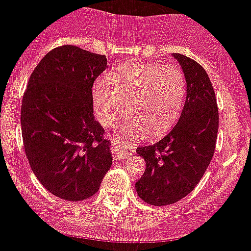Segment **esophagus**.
<instances>
[{
    "instance_id": "obj_1",
    "label": "esophagus",
    "mask_w": 251,
    "mask_h": 251,
    "mask_svg": "<svg viewBox=\"0 0 251 251\" xmlns=\"http://www.w3.org/2000/svg\"><path fill=\"white\" fill-rule=\"evenodd\" d=\"M113 145H115V158L119 160V159H124L130 156L134 152L135 145L131 143H127V141H121L119 139L113 140Z\"/></svg>"
}]
</instances>
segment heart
Segmentation results:
<instances>
[{
  "mask_svg": "<svg viewBox=\"0 0 251 251\" xmlns=\"http://www.w3.org/2000/svg\"><path fill=\"white\" fill-rule=\"evenodd\" d=\"M184 93V75L176 65L127 63L111 71L107 80L96 82L93 110L104 126L113 125L127 111L124 132L130 138L149 130L162 134L177 120Z\"/></svg>",
  "mask_w": 251,
  "mask_h": 251,
  "instance_id": "1",
  "label": "heart"
}]
</instances>
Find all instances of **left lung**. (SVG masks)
I'll list each match as a JSON object with an SVG mask.
<instances>
[{
    "label": "left lung",
    "mask_w": 251,
    "mask_h": 251,
    "mask_svg": "<svg viewBox=\"0 0 251 251\" xmlns=\"http://www.w3.org/2000/svg\"><path fill=\"white\" fill-rule=\"evenodd\" d=\"M173 56L187 83L178 124L154 145L136 149L147 168L135 189L143 201L154 206L176 203L195 189L210 165L219 131L216 96L206 71L183 54Z\"/></svg>",
    "instance_id": "1"
}]
</instances>
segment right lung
Instances as JSON below:
<instances>
[{
    "label": "right lung",
    "mask_w": 251,
    "mask_h": 251,
    "mask_svg": "<svg viewBox=\"0 0 251 251\" xmlns=\"http://www.w3.org/2000/svg\"><path fill=\"white\" fill-rule=\"evenodd\" d=\"M106 68V55L63 45L40 60L24 93L21 131L30 167L65 201L92 197L112 165L92 102L93 82Z\"/></svg>",
    "instance_id": "right-lung-1"
}]
</instances>
